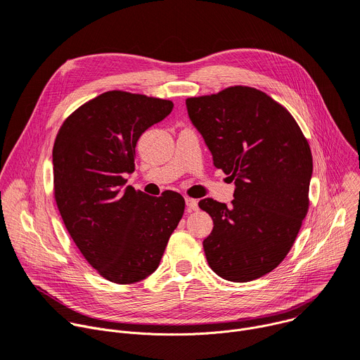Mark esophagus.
Returning <instances> with one entry per match:
<instances>
[{"mask_svg": "<svg viewBox=\"0 0 360 360\" xmlns=\"http://www.w3.org/2000/svg\"><path fill=\"white\" fill-rule=\"evenodd\" d=\"M186 207H187V212H195V210H198V202L194 200V198L187 197L186 198Z\"/></svg>", "mask_w": 360, "mask_h": 360, "instance_id": "esophagus-1", "label": "esophagus"}]
</instances>
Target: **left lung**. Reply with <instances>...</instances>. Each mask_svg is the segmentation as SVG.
Segmentation results:
<instances>
[{"label": "left lung", "instance_id": "left-lung-1", "mask_svg": "<svg viewBox=\"0 0 360 360\" xmlns=\"http://www.w3.org/2000/svg\"><path fill=\"white\" fill-rule=\"evenodd\" d=\"M186 105L214 166L236 184L229 207L198 202L214 223L203 242L206 259L226 281H255L282 263L307 214L309 143L282 104L252 87L190 97Z\"/></svg>", "mask_w": 360, "mask_h": 360}]
</instances>
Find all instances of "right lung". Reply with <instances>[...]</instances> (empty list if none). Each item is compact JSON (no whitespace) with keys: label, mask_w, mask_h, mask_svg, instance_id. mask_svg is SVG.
<instances>
[{"label":"right lung","mask_w":360,"mask_h":360,"mask_svg":"<svg viewBox=\"0 0 360 360\" xmlns=\"http://www.w3.org/2000/svg\"><path fill=\"white\" fill-rule=\"evenodd\" d=\"M172 110L170 100L112 90L78 107L56 137L57 207L78 250L112 283L150 276L183 217L181 194L124 187L140 136Z\"/></svg>","instance_id":"obj_1"}]
</instances>
